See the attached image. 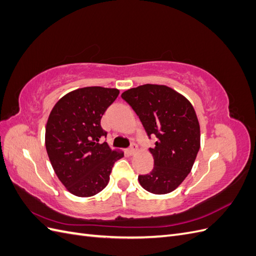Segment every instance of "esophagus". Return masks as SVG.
Segmentation results:
<instances>
[{
    "instance_id": "obj_1",
    "label": "esophagus",
    "mask_w": 256,
    "mask_h": 256,
    "mask_svg": "<svg viewBox=\"0 0 256 256\" xmlns=\"http://www.w3.org/2000/svg\"><path fill=\"white\" fill-rule=\"evenodd\" d=\"M136 150H138V146H136V144H131V146H130V148L128 150V152H129V154H131V156H134V154H136Z\"/></svg>"
}]
</instances>
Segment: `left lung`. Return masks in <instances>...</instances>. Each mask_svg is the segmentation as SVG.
I'll list each match as a JSON object with an SVG mask.
<instances>
[{
  "label": "left lung",
  "instance_id": "8db88e82",
  "mask_svg": "<svg viewBox=\"0 0 256 256\" xmlns=\"http://www.w3.org/2000/svg\"><path fill=\"white\" fill-rule=\"evenodd\" d=\"M140 118L148 136H156L154 168L138 175L142 187L154 194L174 191L191 172L200 146V124L189 100L166 85L144 84L122 94Z\"/></svg>",
  "mask_w": 256,
  "mask_h": 256
}]
</instances>
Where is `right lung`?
Returning a JSON list of instances; mask_svg holds the SVG:
<instances>
[{
    "instance_id": "1",
    "label": "right lung",
    "mask_w": 256,
    "mask_h": 256,
    "mask_svg": "<svg viewBox=\"0 0 256 256\" xmlns=\"http://www.w3.org/2000/svg\"><path fill=\"white\" fill-rule=\"evenodd\" d=\"M118 94V88H78L62 97L50 112L46 150L58 180L76 196L104 190L114 162L124 157L122 152L100 141L106 136L100 120Z\"/></svg>"
}]
</instances>
